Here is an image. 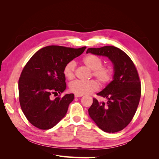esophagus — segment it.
Returning <instances> with one entry per match:
<instances>
[{
  "mask_svg": "<svg viewBox=\"0 0 159 159\" xmlns=\"http://www.w3.org/2000/svg\"><path fill=\"white\" fill-rule=\"evenodd\" d=\"M75 98H80V97H81L82 96V95H78V94H75L74 95Z\"/></svg>",
  "mask_w": 159,
  "mask_h": 159,
  "instance_id": "1",
  "label": "esophagus"
}]
</instances>
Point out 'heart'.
<instances>
[{
    "label": "heart",
    "instance_id": "b5f03b06",
    "mask_svg": "<svg viewBox=\"0 0 159 159\" xmlns=\"http://www.w3.org/2000/svg\"><path fill=\"white\" fill-rule=\"evenodd\" d=\"M83 63L87 68L92 70L91 75L97 79L102 85H106L112 80L113 68L109 66H103V60L100 57L94 54H88L84 57ZM75 68L76 64L74 61H70L66 64L63 72L67 79L71 80L74 78ZM69 88L71 92L78 95H84L98 91L99 85L94 80L87 81L77 80L71 83Z\"/></svg>",
    "mask_w": 159,
    "mask_h": 159
}]
</instances>
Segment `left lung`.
Returning <instances> with one entry per match:
<instances>
[{"instance_id": "1", "label": "left lung", "mask_w": 159, "mask_h": 159, "mask_svg": "<svg viewBox=\"0 0 159 159\" xmlns=\"http://www.w3.org/2000/svg\"><path fill=\"white\" fill-rule=\"evenodd\" d=\"M86 53L108 57L115 71L113 80L97 93L108 101L105 103L93 98L88 109L89 116L105 132L121 131L131 121L141 98V85L136 67L125 52L113 46L91 48Z\"/></svg>"}]
</instances>
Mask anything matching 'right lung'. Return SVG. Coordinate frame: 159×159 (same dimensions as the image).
I'll return each mask as SVG.
<instances>
[{
    "label": "right lung",
    "instance_id": "add662e5",
    "mask_svg": "<svg viewBox=\"0 0 159 159\" xmlns=\"http://www.w3.org/2000/svg\"><path fill=\"white\" fill-rule=\"evenodd\" d=\"M86 47L71 48L49 46L37 51L25 65L18 80L19 102L25 117L32 125L42 129L54 127L63 118L73 93L51 99L66 88L64 68L80 56Z\"/></svg>",
    "mask_w": 159,
    "mask_h": 159
}]
</instances>
